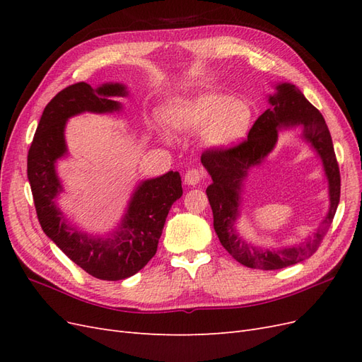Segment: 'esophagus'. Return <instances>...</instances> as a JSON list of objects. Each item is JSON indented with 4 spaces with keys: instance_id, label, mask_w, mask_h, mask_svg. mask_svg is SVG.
<instances>
[{
    "instance_id": "obj_1",
    "label": "esophagus",
    "mask_w": 362,
    "mask_h": 362,
    "mask_svg": "<svg viewBox=\"0 0 362 362\" xmlns=\"http://www.w3.org/2000/svg\"><path fill=\"white\" fill-rule=\"evenodd\" d=\"M204 178V172L201 169H189L184 175V182L187 185H198Z\"/></svg>"
}]
</instances>
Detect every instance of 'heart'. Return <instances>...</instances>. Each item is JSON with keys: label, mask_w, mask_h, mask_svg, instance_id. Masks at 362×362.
I'll return each mask as SVG.
<instances>
[{"label": "heart", "mask_w": 362, "mask_h": 362, "mask_svg": "<svg viewBox=\"0 0 362 362\" xmlns=\"http://www.w3.org/2000/svg\"><path fill=\"white\" fill-rule=\"evenodd\" d=\"M163 124L178 133L201 129L205 148L223 149L245 140L255 119V108L246 98L222 92H201L172 98L160 108Z\"/></svg>", "instance_id": "obj_1"}]
</instances>
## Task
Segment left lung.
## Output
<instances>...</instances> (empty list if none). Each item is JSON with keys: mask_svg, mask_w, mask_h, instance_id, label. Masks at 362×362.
Returning a JSON list of instances; mask_svg holds the SVG:
<instances>
[{"mask_svg": "<svg viewBox=\"0 0 362 362\" xmlns=\"http://www.w3.org/2000/svg\"><path fill=\"white\" fill-rule=\"evenodd\" d=\"M275 89L276 92L267 98L269 108L252 125L247 140L229 149H208L201 157L204 168L213 180L206 187V196L213 210L214 231L218 240L240 264L262 270L288 267L314 254L332 223L341 185L331 133L322 113L294 84L281 83ZM294 127L303 129L301 138L322 160L330 193V210L324 226L306 244L278 250L254 247L236 233L235 226L241 204L243 181L248 170L259 165L274 148L280 131Z\"/></svg>", "mask_w": 362, "mask_h": 362, "instance_id": "left-lung-1", "label": "left lung"}]
</instances>
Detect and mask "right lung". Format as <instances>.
<instances>
[{"mask_svg": "<svg viewBox=\"0 0 362 362\" xmlns=\"http://www.w3.org/2000/svg\"><path fill=\"white\" fill-rule=\"evenodd\" d=\"M127 95V86L120 83H105L93 89L81 81L63 89L43 110L27 158V175L43 233L76 266L104 281L129 278L148 264L157 252L172 204L182 196L178 172L141 181L131 194L122 221L107 237L76 229L57 206L63 185L56 163L68 154L64 140L68 119L86 112H119L122 104L115 98Z\"/></svg>", "mask_w": 362, "mask_h": 362, "instance_id": "right-lung-1", "label": "right lung"}]
</instances>
